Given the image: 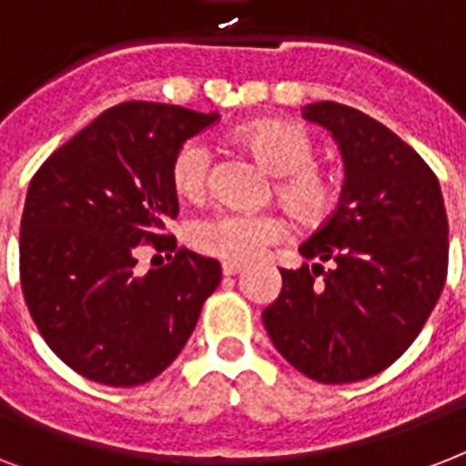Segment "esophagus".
<instances>
[{"label":"esophagus","instance_id":"obj_1","mask_svg":"<svg viewBox=\"0 0 466 466\" xmlns=\"http://www.w3.org/2000/svg\"><path fill=\"white\" fill-rule=\"evenodd\" d=\"M247 268L241 261H222V273L225 276H237V273H241V270Z\"/></svg>","mask_w":466,"mask_h":466}]
</instances>
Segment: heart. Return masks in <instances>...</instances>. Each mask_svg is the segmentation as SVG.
<instances>
[{"mask_svg": "<svg viewBox=\"0 0 466 466\" xmlns=\"http://www.w3.org/2000/svg\"><path fill=\"white\" fill-rule=\"evenodd\" d=\"M270 176H278V200L307 222L329 218L339 200V188L329 174L314 164L317 147L309 135L283 120H254L234 133ZM210 152L203 140L183 142L171 159V186L186 200L205 193ZM290 227L276 212L218 210L190 227V244L215 258L251 261L288 237Z\"/></svg>", "mask_w": 466, "mask_h": 466, "instance_id": "b5f03b06", "label": "heart"}]
</instances>
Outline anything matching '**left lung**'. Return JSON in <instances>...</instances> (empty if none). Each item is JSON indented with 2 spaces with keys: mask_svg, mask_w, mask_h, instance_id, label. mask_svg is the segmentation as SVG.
I'll list each match as a JSON object with an SVG mask.
<instances>
[{
  "mask_svg": "<svg viewBox=\"0 0 466 466\" xmlns=\"http://www.w3.org/2000/svg\"><path fill=\"white\" fill-rule=\"evenodd\" d=\"M302 116L339 142L346 181L336 212L299 247L311 268L280 270L263 324L302 375L358 382L390 368L431 317L448 276V215L431 167L380 120L333 101Z\"/></svg>",
  "mask_w": 466,
  "mask_h": 466,
  "instance_id": "1",
  "label": "left lung"
}]
</instances>
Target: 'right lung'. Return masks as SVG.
Masks as SVG:
<instances>
[{"instance_id":"right-lung-1","label":"right lung","mask_w":466,"mask_h":466,"mask_svg":"<svg viewBox=\"0 0 466 466\" xmlns=\"http://www.w3.org/2000/svg\"><path fill=\"white\" fill-rule=\"evenodd\" d=\"M218 118L126 101L55 149L31 178L18 237L25 305L55 355L86 380H155L222 280L215 258L186 248L145 276L135 270L140 244L176 248L161 234L178 212L171 159Z\"/></svg>"}]
</instances>
